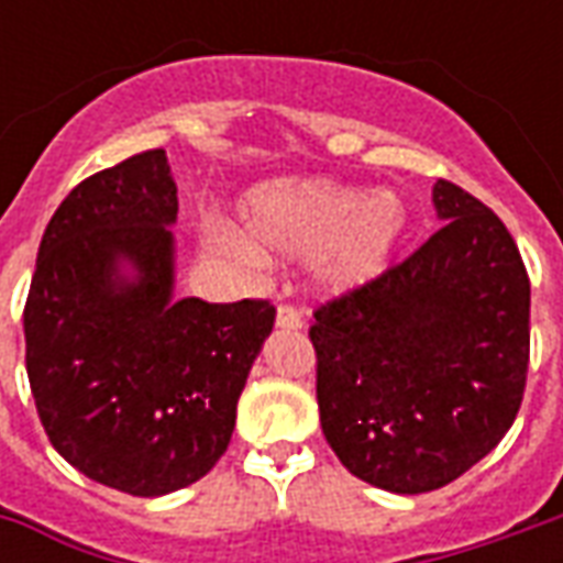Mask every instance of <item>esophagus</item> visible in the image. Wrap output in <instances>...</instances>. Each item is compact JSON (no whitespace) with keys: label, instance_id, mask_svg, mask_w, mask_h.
<instances>
[{"label":"esophagus","instance_id":"34e87169","mask_svg":"<svg viewBox=\"0 0 563 563\" xmlns=\"http://www.w3.org/2000/svg\"><path fill=\"white\" fill-rule=\"evenodd\" d=\"M305 325V317H301V310L292 305H280L277 310V329L283 331H298Z\"/></svg>","mask_w":563,"mask_h":563}]
</instances>
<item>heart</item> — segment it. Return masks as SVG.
Returning <instances> with one entry per match:
<instances>
[{
    "label": "heart",
    "mask_w": 563,
    "mask_h": 563,
    "mask_svg": "<svg viewBox=\"0 0 563 563\" xmlns=\"http://www.w3.org/2000/svg\"><path fill=\"white\" fill-rule=\"evenodd\" d=\"M407 225V205L391 189L362 196L331 180H280L250 192L241 222L220 225L213 238L244 262L310 258L319 289L346 295L386 274Z\"/></svg>",
    "instance_id": "heart-1"
}]
</instances>
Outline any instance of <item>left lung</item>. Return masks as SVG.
I'll list each match as a JSON object with an SVG mask.
<instances>
[{
  "mask_svg": "<svg viewBox=\"0 0 563 563\" xmlns=\"http://www.w3.org/2000/svg\"><path fill=\"white\" fill-rule=\"evenodd\" d=\"M431 198L446 225L310 325L322 434L395 495L443 488L500 443L531 353V283L507 225L449 180Z\"/></svg>",
  "mask_w": 563,
  "mask_h": 563,
  "instance_id": "8db88e82",
  "label": "left lung"
}]
</instances>
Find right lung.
I'll return each instance as SVG.
<instances>
[{"label":"right lung","mask_w":563,"mask_h":563,"mask_svg":"<svg viewBox=\"0 0 563 563\" xmlns=\"http://www.w3.org/2000/svg\"><path fill=\"white\" fill-rule=\"evenodd\" d=\"M174 222L165 150L92 174L47 222L23 310L51 443L135 497L186 488L220 461L274 329L268 301L174 298Z\"/></svg>","instance_id":"1"}]
</instances>
